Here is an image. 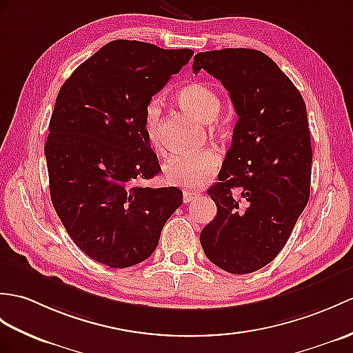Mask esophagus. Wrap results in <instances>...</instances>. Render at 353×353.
<instances>
[{"label":"esophagus","instance_id":"obj_1","mask_svg":"<svg viewBox=\"0 0 353 353\" xmlns=\"http://www.w3.org/2000/svg\"><path fill=\"white\" fill-rule=\"evenodd\" d=\"M200 195V192H195V191H185L183 192V201L185 203H191L194 199Z\"/></svg>","mask_w":353,"mask_h":353}]
</instances>
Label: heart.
<instances>
[{"label":"heart","instance_id":"1","mask_svg":"<svg viewBox=\"0 0 353 353\" xmlns=\"http://www.w3.org/2000/svg\"><path fill=\"white\" fill-rule=\"evenodd\" d=\"M176 101L182 108L199 120L209 123L210 134H218L219 126L214 120L221 108V97L214 87L206 83H191L176 93ZM162 103L157 97L147 102L144 108V132L147 141L158 153H163L159 121ZM221 157L215 149H203L199 152L174 154L163 165L165 182L179 188H199L216 173Z\"/></svg>","mask_w":353,"mask_h":353}]
</instances>
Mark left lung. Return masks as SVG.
Listing matches in <instances>:
<instances>
[{
  "label": "left lung",
  "mask_w": 353,
  "mask_h": 353,
  "mask_svg": "<svg viewBox=\"0 0 353 353\" xmlns=\"http://www.w3.org/2000/svg\"><path fill=\"white\" fill-rule=\"evenodd\" d=\"M192 70L221 81L239 117L218 182L208 190L218 212L201 230V247L227 272H256L283 250L310 199L313 154L305 102L289 77L256 49L199 52Z\"/></svg>",
  "instance_id": "8db88e82"
}]
</instances>
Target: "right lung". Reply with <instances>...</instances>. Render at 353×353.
Returning <instances> with one entry per match:
<instances>
[{"label": "right lung", "mask_w": 353, "mask_h": 353, "mask_svg": "<svg viewBox=\"0 0 353 353\" xmlns=\"http://www.w3.org/2000/svg\"><path fill=\"white\" fill-rule=\"evenodd\" d=\"M192 55L114 40L78 65L57 96L45 144L49 192L72 241L102 265L149 259L182 206L177 188L141 185L161 171L143 120L147 102Z\"/></svg>", "instance_id": "1"}]
</instances>
